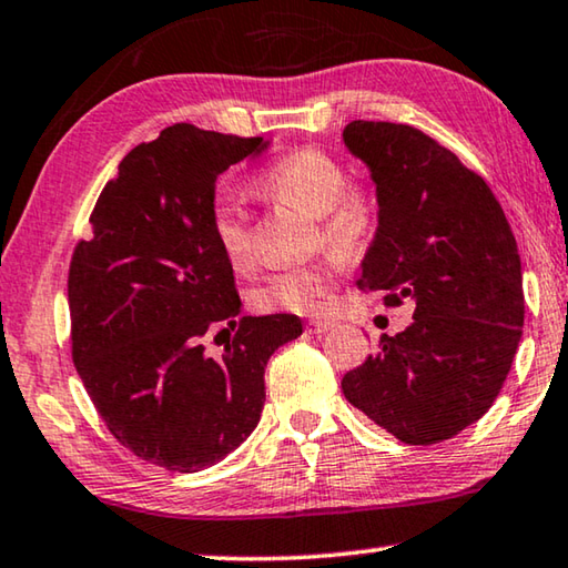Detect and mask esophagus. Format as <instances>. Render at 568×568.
<instances>
[{"instance_id":"esophagus-1","label":"esophagus","mask_w":568,"mask_h":568,"mask_svg":"<svg viewBox=\"0 0 568 568\" xmlns=\"http://www.w3.org/2000/svg\"><path fill=\"white\" fill-rule=\"evenodd\" d=\"M334 327H337V322L334 320H312L310 322V332L317 334V337H322V334H327Z\"/></svg>"}]
</instances>
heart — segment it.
<instances>
[{"instance_id":"heart-1","label":"heart","mask_w":568,"mask_h":568,"mask_svg":"<svg viewBox=\"0 0 568 568\" xmlns=\"http://www.w3.org/2000/svg\"><path fill=\"white\" fill-rule=\"evenodd\" d=\"M345 165L332 153L300 145L276 158L256 175L254 189L266 199L290 203L317 219L322 236L339 248H357L375 234L379 203L375 191L362 183L345 185ZM211 234L221 254L234 268L251 264L248 216L236 199L219 193L211 203ZM337 264L317 262L276 272L254 292V304L264 312L320 314L334 290Z\"/></svg>"}]
</instances>
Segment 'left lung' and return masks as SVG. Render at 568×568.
<instances>
[{"instance_id":"left-lung-1","label":"left lung","mask_w":568,"mask_h":568,"mask_svg":"<svg viewBox=\"0 0 568 568\" xmlns=\"http://www.w3.org/2000/svg\"><path fill=\"white\" fill-rule=\"evenodd\" d=\"M347 151L369 169L379 219L357 286L415 304L342 393L397 440L433 445L480 420L506 383L524 327V276L488 183L423 130L352 120Z\"/></svg>"}]
</instances>
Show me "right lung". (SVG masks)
Listing matches in <instances>:
<instances>
[{
    "instance_id": "add662e5",
    "label": "right lung",
    "mask_w": 568,
    "mask_h": 568,
    "mask_svg": "<svg viewBox=\"0 0 568 568\" xmlns=\"http://www.w3.org/2000/svg\"><path fill=\"white\" fill-rule=\"evenodd\" d=\"M264 138L189 123L161 130L118 165L74 246L72 362L120 445L153 466H216L258 425L264 367L302 334L296 314L239 317L234 268L211 234L216 181ZM229 333L221 358L205 342Z\"/></svg>"
}]
</instances>
